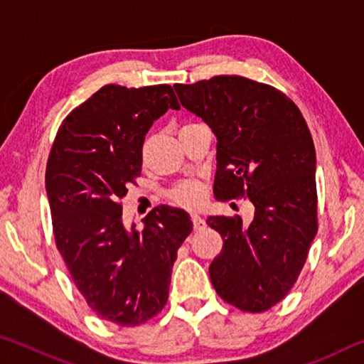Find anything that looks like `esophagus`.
Segmentation results:
<instances>
[{"instance_id": "obj_1", "label": "esophagus", "mask_w": 364, "mask_h": 364, "mask_svg": "<svg viewBox=\"0 0 364 364\" xmlns=\"http://www.w3.org/2000/svg\"><path fill=\"white\" fill-rule=\"evenodd\" d=\"M191 220H193V228H194V231H202V230H205V221L202 220L199 215H191Z\"/></svg>"}]
</instances>
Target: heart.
I'll use <instances>...</instances> for the list:
<instances>
[{"instance_id":"heart-1","label":"heart","mask_w":364,"mask_h":364,"mask_svg":"<svg viewBox=\"0 0 364 364\" xmlns=\"http://www.w3.org/2000/svg\"><path fill=\"white\" fill-rule=\"evenodd\" d=\"M168 197L176 205L184 208H196L204 200V184L197 180L178 183L168 193Z\"/></svg>"}]
</instances>
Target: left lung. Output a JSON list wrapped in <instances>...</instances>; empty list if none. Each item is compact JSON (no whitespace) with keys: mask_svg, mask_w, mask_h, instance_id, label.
Segmentation results:
<instances>
[{"mask_svg":"<svg viewBox=\"0 0 364 364\" xmlns=\"http://www.w3.org/2000/svg\"><path fill=\"white\" fill-rule=\"evenodd\" d=\"M183 107L217 136L213 193L220 200L249 197L254 220L208 217L223 237L210 273L226 304L249 313L286 297L318 231L316 154L299 107L273 86L241 75L176 83Z\"/></svg>","mask_w":364,"mask_h":364,"instance_id":"8db88e82","label":"left lung"}]
</instances>
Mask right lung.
Segmentation results:
<instances>
[{"mask_svg":"<svg viewBox=\"0 0 364 364\" xmlns=\"http://www.w3.org/2000/svg\"><path fill=\"white\" fill-rule=\"evenodd\" d=\"M168 109H180L170 85L102 86L65 117L46 164L59 254L91 310L122 328L162 311L176 252L193 231L189 215L168 205L152 208L143 230L122 220L146 133Z\"/></svg>","mask_w":364,"mask_h":364,"instance_id":"1","label":"right lung"}]
</instances>
